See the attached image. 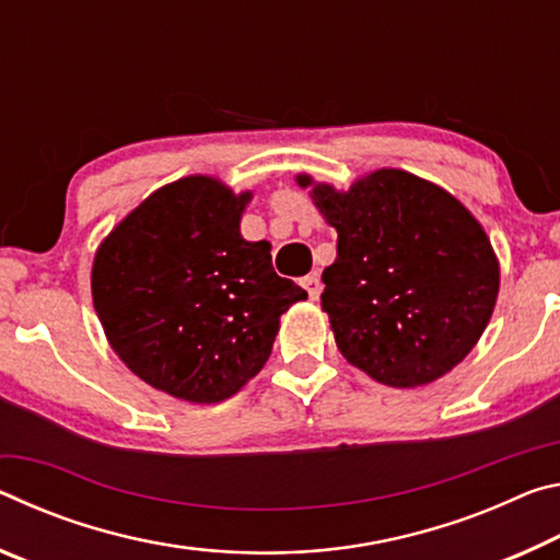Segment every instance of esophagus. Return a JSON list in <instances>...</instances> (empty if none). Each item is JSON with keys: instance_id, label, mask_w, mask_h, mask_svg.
<instances>
[{"instance_id": "esophagus-1", "label": "esophagus", "mask_w": 560, "mask_h": 560, "mask_svg": "<svg viewBox=\"0 0 560 560\" xmlns=\"http://www.w3.org/2000/svg\"><path fill=\"white\" fill-rule=\"evenodd\" d=\"M300 285L307 290L310 300H317V298H319V292H323V282H319V278H317L315 272H313V275H305V278L300 280Z\"/></svg>"}]
</instances>
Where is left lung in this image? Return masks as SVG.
Returning <instances> with one entry per match:
<instances>
[{
  "instance_id": "1",
  "label": "left lung",
  "mask_w": 560,
  "mask_h": 560,
  "mask_svg": "<svg viewBox=\"0 0 560 560\" xmlns=\"http://www.w3.org/2000/svg\"><path fill=\"white\" fill-rule=\"evenodd\" d=\"M313 188L337 231L323 310L345 360L387 387L444 377L479 342L499 295V260L479 220L415 173L380 168L335 190Z\"/></svg>"
}]
</instances>
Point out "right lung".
Masks as SVG:
<instances>
[{"label":"right lung","mask_w":560,"mask_h":560,"mask_svg":"<svg viewBox=\"0 0 560 560\" xmlns=\"http://www.w3.org/2000/svg\"><path fill=\"white\" fill-rule=\"evenodd\" d=\"M250 194L188 176L151 194L98 245L91 295L108 345L171 397L218 405L272 352L280 315L307 292L241 235Z\"/></svg>","instance_id":"add662e5"}]
</instances>
